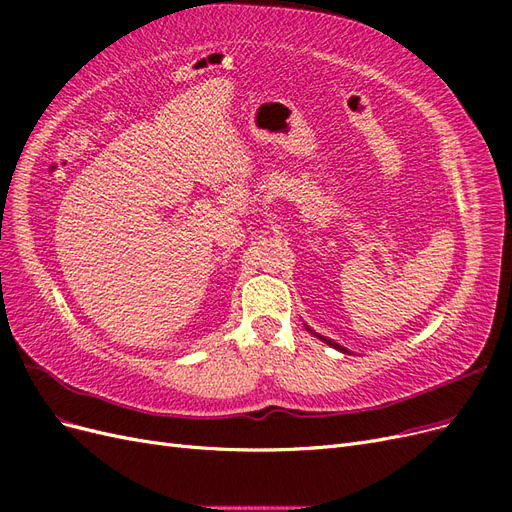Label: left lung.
<instances>
[{"instance_id":"left-lung-1","label":"left lung","mask_w":512,"mask_h":512,"mask_svg":"<svg viewBox=\"0 0 512 512\" xmlns=\"http://www.w3.org/2000/svg\"><path fill=\"white\" fill-rule=\"evenodd\" d=\"M305 329H307L309 333H314L312 329H309V327H307V324H305ZM314 335H316V337L320 339V342H324V344H327V346H331V348H335V350H339V352H344V354H346V352H350L348 348H344L342 344H337V342H333V339H329V337H324V335H320V333H314Z\"/></svg>"}]
</instances>
